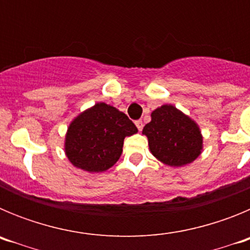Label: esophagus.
<instances>
[{
    "label": "esophagus",
    "mask_w": 250,
    "mask_h": 250,
    "mask_svg": "<svg viewBox=\"0 0 250 250\" xmlns=\"http://www.w3.org/2000/svg\"><path fill=\"white\" fill-rule=\"evenodd\" d=\"M135 125H136V127H138L139 130H143V127H144V123H143V120H136L135 121Z\"/></svg>",
    "instance_id": "34e87169"
}]
</instances>
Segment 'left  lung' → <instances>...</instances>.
Returning a JSON list of instances; mask_svg holds the SVG:
<instances>
[{
    "mask_svg": "<svg viewBox=\"0 0 250 250\" xmlns=\"http://www.w3.org/2000/svg\"><path fill=\"white\" fill-rule=\"evenodd\" d=\"M143 134L147 136L152 155L170 167L193 163L203 149L202 134L195 121L173 105L154 110Z\"/></svg>",
    "mask_w": 250,
    "mask_h": 250,
    "instance_id": "left-lung-1",
    "label": "left lung"
}]
</instances>
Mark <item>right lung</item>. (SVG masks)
<instances>
[{"label":"right lung","mask_w":250,"mask_h":250,"mask_svg":"<svg viewBox=\"0 0 250 250\" xmlns=\"http://www.w3.org/2000/svg\"><path fill=\"white\" fill-rule=\"evenodd\" d=\"M138 129L124 112L99 103L80 114L70 124L65 152L76 167L89 173H101L119 160L124 139Z\"/></svg>","instance_id":"right-lung-1"}]
</instances>
